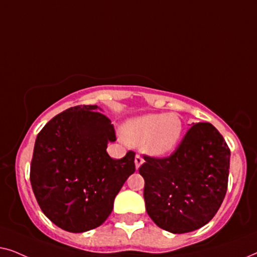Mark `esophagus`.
<instances>
[{
  "instance_id": "34e87169",
  "label": "esophagus",
  "mask_w": 257,
  "mask_h": 257,
  "mask_svg": "<svg viewBox=\"0 0 257 257\" xmlns=\"http://www.w3.org/2000/svg\"><path fill=\"white\" fill-rule=\"evenodd\" d=\"M135 164H136V167L139 168L142 165L144 164V159L142 158V156H139V154H137L136 158H135Z\"/></svg>"
}]
</instances>
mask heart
Returning a JSON list of instances; mask_svg holds the SVG:
<instances>
[{
	"mask_svg": "<svg viewBox=\"0 0 257 257\" xmlns=\"http://www.w3.org/2000/svg\"><path fill=\"white\" fill-rule=\"evenodd\" d=\"M181 118L175 113H150L131 119L122 126V139L130 145L142 146L151 156H164L180 142Z\"/></svg>",
	"mask_w": 257,
	"mask_h": 257,
	"instance_id": "b5f03b06",
	"label": "heart"
}]
</instances>
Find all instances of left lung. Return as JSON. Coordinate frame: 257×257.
Here are the masks:
<instances>
[{
    "instance_id": "8db88e82",
    "label": "left lung",
    "mask_w": 257,
    "mask_h": 257,
    "mask_svg": "<svg viewBox=\"0 0 257 257\" xmlns=\"http://www.w3.org/2000/svg\"><path fill=\"white\" fill-rule=\"evenodd\" d=\"M146 212L173 234L196 230L213 219L228 186L230 150L210 122H196L166 158L144 156Z\"/></svg>"
}]
</instances>
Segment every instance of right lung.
<instances>
[{
    "mask_svg": "<svg viewBox=\"0 0 257 257\" xmlns=\"http://www.w3.org/2000/svg\"><path fill=\"white\" fill-rule=\"evenodd\" d=\"M97 110V105L68 108L52 118L35 142L30 165L34 194L45 216L70 233L99 227L136 171L133 151L121 159L107 154L115 131Z\"/></svg>",
    "mask_w": 257,
    "mask_h": 257,
    "instance_id": "obj_1",
    "label": "right lung"
}]
</instances>
